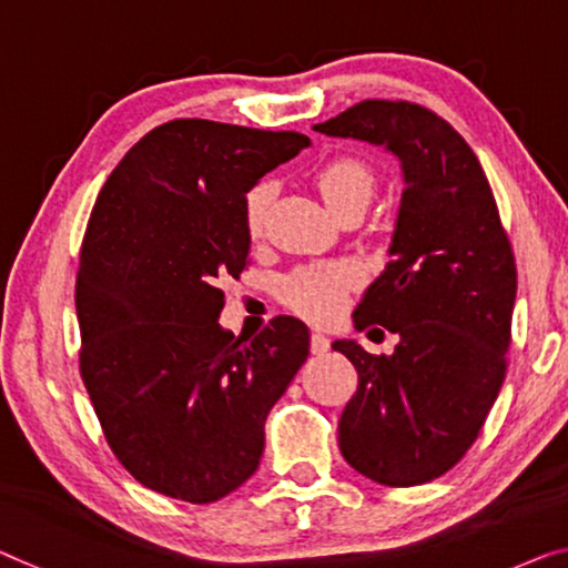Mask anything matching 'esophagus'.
<instances>
[{
    "label": "esophagus",
    "mask_w": 568,
    "mask_h": 568,
    "mask_svg": "<svg viewBox=\"0 0 568 568\" xmlns=\"http://www.w3.org/2000/svg\"><path fill=\"white\" fill-rule=\"evenodd\" d=\"M328 346H332V338L324 336L321 332H313L311 334V352L313 354H326Z\"/></svg>",
    "instance_id": "1"
}]
</instances>
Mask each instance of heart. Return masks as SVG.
I'll return each instance as SVG.
<instances>
[{"label":"heart","instance_id":"b5f03b06","mask_svg":"<svg viewBox=\"0 0 568 568\" xmlns=\"http://www.w3.org/2000/svg\"><path fill=\"white\" fill-rule=\"evenodd\" d=\"M316 185L328 206L338 209L352 196H372L375 181L367 165L352 158L328 160L316 171ZM270 199L267 183L255 185L244 199V222L250 234H260L265 206ZM357 281V267L352 262H316V265L295 270L283 283V298L293 311L311 321H328L344 308L346 291Z\"/></svg>","mask_w":568,"mask_h":568}]
</instances>
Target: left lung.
Segmentation results:
<instances>
[{
	"mask_svg": "<svg viewBox=\"0 0 568 568\" xmlns=\"http://www.w3.org/2000/svg\"><path fill=\"white\" fill-rule=\"evenodd\" d=\"M400 160L403 199L379 277L354 326H385L393 354L332 346L359 387L338 420L349 467L387 487L442 477L467 454L505 379L518 273L477 155L452 124L408 101L367 99L313 126Z\"/></svg>",
	"mask_w": 568,
	"mask_h": 568,
	"instance_id": "8db88e82",
	"label": "left lung"
}]
</instances>
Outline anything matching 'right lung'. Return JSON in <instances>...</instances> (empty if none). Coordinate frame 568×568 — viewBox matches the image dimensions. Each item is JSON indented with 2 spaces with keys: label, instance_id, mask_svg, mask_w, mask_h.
<instances>
[{
  "label": "right lung",
  "instance_id": "obj_1",
  "mask_svg": "<svg viewBox=\"0 0 568 568\" xmlns=\"http://www.w3.org/2000/svg\"><path fill=\"white\" fill-rule=\"evenodd\" d=\"M308 145L298 132L160 124L91 211L75 277L81 377L116 459L160 495L206 505L244 485L270 408L308 357L293 316L250 342L219 324V285L250 255L244 199Z\"/></svg>",
  "mask_w": 568,
  "mask_h": 568
}]
</instances>
